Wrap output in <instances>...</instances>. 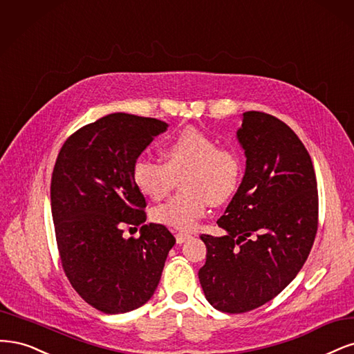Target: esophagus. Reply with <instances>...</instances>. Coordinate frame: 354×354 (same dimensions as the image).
<instances>
[{
	"instance_id": "esophagus-1",
	"label": "esophagus",
	"mask_w": 354,
	"mask_h": 354,
	"mask_svg": "<svg viewBox=\"0 0 354 354\" xmlns=\"http://www.w3.org/2000/svg\"><path fill=\"white\" fill-rule=\"evenodd\" d=\"M191 235L189 234H184V232H179V234H176V243L178 244H182V243H185L187 239L189 238Z\"/></svg>"
}]
</instances>
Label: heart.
<instances>
[{
    "instance_id": "1",
    "label": "heart",
    "mask_w": 354,
    "mask_h": 354,
    "mask_svg": "<svg viewBox=\"0 0 354 354\" xmlns=\"http://www.w3.org/2000/svg\"><path fill=\"white\" fill-rule=\"evenodd\" d=\"M165 163L140 157L132 180L142 196L160 200L180 178L182 191L153 209V219L179 231H191L207 213L210 201L223 204L238 189L243 162L236 150L221 147L213 136L185 128L162 147Z\"/></svg>"
}]
</instances>
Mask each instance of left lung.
<instances>
[{"mask_svg":"<svg viewBox=\"0 0 354 354\" xmlns=\"http://www.w3.org/2000/svg\"><path fill=\"white\" fill-rule=\"evenodd\" d=\"M236 140L245 172L218 225L226 235H201L198 270L207 301L244 313L270 301L295 278L317 231L312 158L294 131L261 111L243 113Z\"/></svg>","mask_w":354,"mask_h":354,"instance_id":"1","label":"left lung"}]
</instances>
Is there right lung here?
Segmentation results:
<instances>
[{
	"label": "right lung",
	"mask_w": 354,
	"mask_h": 354,
	"mask_svg": "<svg viewBox=\"0 0 354 354\" xmlns=\"http://www.w3.org/2000/svg\"><path fill=\"white\" fill-rule=\"evenodd\" d=\"M167 127L111 113L76 131L57 156L51 213L62 265L100 312L127 313L150 300L176 243L166 226L144 223L145 198L132 180L135 160ZM124 224L141 225L140 238L123 239Z\"/></svg>",
	"instance_id": "1"
}]
</instances>
